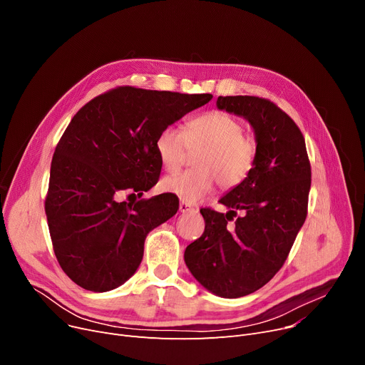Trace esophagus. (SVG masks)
<instances>
[{"label":"esophagus","mask_w":365,"mask_h":365,"mask_svg":"<svg viewBox=\"0 0 365 365\" xmlns=\"http://www.w3.org/2000/svg\"><path fill=\"white\" fill-rule=\"evenodd\" d=\"M179 210H180V213H194V212H198L197 207L190 205V204H187V202H185V201H182V202L179 204Z\"/></svg>","instance_id":"34e87169"}]
</instances>
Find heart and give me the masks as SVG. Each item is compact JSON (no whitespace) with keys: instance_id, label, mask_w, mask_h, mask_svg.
Masks as SVG:
<instances>
[{"instance_id":"obj_1","label":"heart","mask_w":365,"mask_h":365,"mask_svg":"<svg viewBox=\"0 0 365 365\" xmlns=\"http://www.w3.org/2000/svg\"><path fill=\"white\" fill-rule=\"evenodd\" d=\"M244 124L220 110H212L189 120L183 131L175 125L163 128L155 139V152L168 173L178 171L187 149L197 150L195 170L165 178L161 182L164 192L176 195L185 202H198L215 189H232L250 175L256 163V143L244 136Z\"/></svg>"}]
</instances>
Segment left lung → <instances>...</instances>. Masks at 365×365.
<instances>
[{
  "mask_svg": "<svg viewBox=\"0 0 365 365\" xmlns=\"http://www.w3.org/2000/svg\"><path fill=\"white\" fill-rule=\"evenodd\" d=\"M217 108L240 115L256 136L248 178L220 198L227 213L201 208L204 234L185 250L195 279L216 296L255 293L281 269L308 215L311 163L296 123L256 96H219Z\"/></svg>",
  "mask_w": 365,
  "mask_h": 365,
  "instance_id": "obj_1",
  "label": "left lung"
}]
</instances>
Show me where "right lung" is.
I'll list each match as a JSON object with an SVG mask.
<instances>
[{"label":"right lung","instance_id":"add662e5","mask_svg":"<svg viewBox=\"0 0 365 365\" xmlns=\"http://www.w3.org/2000/svg\"><path fill=\"white\" fill-rule=\"evenodd\" d=\"M212 98L124 86L73 115L51 160L46 215L57 262L75 284L103 293L138 271L146 235L178 213L179 200L117 198H140L158 182V133Z\"/></svg>","mask_w":365,"mask_h":365}]
</instances>
